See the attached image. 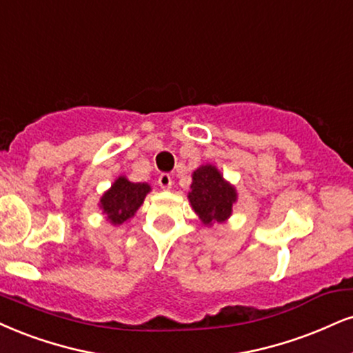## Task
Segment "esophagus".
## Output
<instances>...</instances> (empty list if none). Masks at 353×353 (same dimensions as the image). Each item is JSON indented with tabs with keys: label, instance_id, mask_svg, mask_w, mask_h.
I'll return each mask as SVG.
<instances>
[{
	"label": "esophagus",
	"instance_id": "34e87169",
	"mask_svg": "<svg viewBox=\"0 0 353 353\" xmlns=\"http://www.w3.org/2000/svg\"><path fill=\"white\" fill-rule=\"evenodd\" d=\"M159 186L162 190H170V188H172V176H170L168 173H162V175L159 176Z\"/></svg>",
	"mask_w": 353,
	"mask_h": 353
}]
</instances>
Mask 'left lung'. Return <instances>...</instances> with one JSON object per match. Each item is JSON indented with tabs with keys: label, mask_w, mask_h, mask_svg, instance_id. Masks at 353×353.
I'll list each match as a JSON object with an SVG mask.
<instances>
[{
	"label": "left lung",
	"mask_w": 353,
	"mask_h": 353,
	"mask_svg": "<svg viewBox=\"0 0 353 353\" xmlns=\"http://www.w3.org/2000/svg\"><path fill=\"white\" fill-rule=\"evenodd\" d=\"M188 199L203 224L224 223L232 214L237 191L224 180L214 165H203L193 172V183Z\"/></svg>",
	"instance_id": "8db88e82"
}]
</instances>
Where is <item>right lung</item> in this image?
I'll list each match as a JSON object with an SVG mask.
<instances>
[{
    "label": "right lung",
    "mask_w": 353,
    "mask_h": 353,
    "mask_svg": "<svg viewBox=\"0 0 353 353\" xmlns=\"http://www.w3.org/2000/svg\"><path fill=\"white\" fill-rule=\"evenodd\" d=\"M149 191L150 185L132 183L125 176H119L99 199V208L111 224L119 225L136 214Z\"/></svg>",
    "instance_id": "obj_1"
}]
</instances>
